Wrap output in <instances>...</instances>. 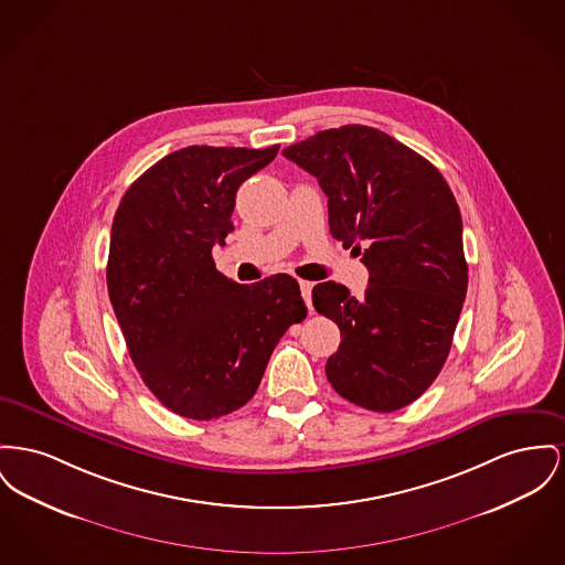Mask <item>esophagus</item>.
<instances>
[{
  "label": "esophagus",
  "instance_id": "esophagus-1",
  "mask_svg": "<svg viewBox=\"0 0 565 565\" xmlns=\"http://www.w3.org/2000/svg\"><path fill=\"white\" fill-rule=\"evenodd\" d=\"M300 295L307 302V307L311 309V290H313V284L311 281H299Z\"/></svg>",
  "mask_w": 565,
  "mask_h": 565
}]
</instances>
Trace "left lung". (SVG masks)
Masks as SVG:
<instances>
[{"instance_id":"1","label":"left lung","mask_w":565,"mask_h":565,"mask_svg":"<svg viewBox=\"0 0 565 565\" xmlns=\"http://www.w3.org/2000/svg\"><path fill=\"white\" fill-rule=\"evenodd\" d=\"M281 153L318 179L332 236L369 270L363 299L334 281L311 292L341 331L327 377L365 409H401L431 386L461 316L459 204L429 160L369 126L313 134Z\"/></svg>"}]
</instances>
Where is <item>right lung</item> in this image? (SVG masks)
I'll return each instance as SVG.
<instances>
[{
    "instance_id": "right-lung-1",
    "label": "right lung",
    "mask_w": 565,
    "mask_h": 565,
    "mask_svg": "<svg viewBox=\"0 0 565 565\" xmlns=\"http://www.w3.org/2000/svg\"><path fill=\"white\" fill-rule=\"evenodd\" d=\"M277 151L179 149L142 172L115 213L108 297L142 382L179 416L211 420L243 407L284 332L307 316L295 277L245 286L211 256L234 231L238 185Z\"/></svg>"
}]
</instances>
